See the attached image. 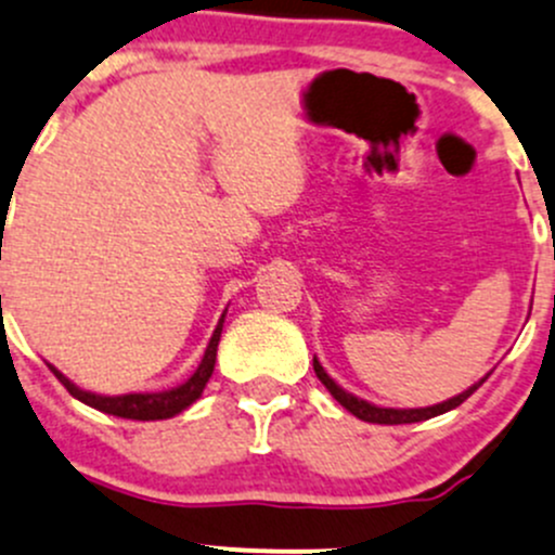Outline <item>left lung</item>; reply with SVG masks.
I'll return each instance as SVG.
<instances>
[{
  "label": "left lung",
  "instance_id": "8db88e82",
  "mask_svg": "<svg viewBox=\"0 0 555 555\" xmlns=\"http://www.w3.org/2000/svg\"><path fill=\"white\" fill-rule=\"evenodd\" d=\"M312 370H315L318 380H321L323 386L328 388V393H332V397L337 399V402L343 404V408L348 410V413H353L356 418L366 421V424H388V426H397V424H418V421L435 418V415L448 413V410L459 408V404L466 402V399H469L472 393H475L477 388H480L482 383H486V377H482L480 383H475V386H472V388H466L464 393H459V397L448 399V402H442V404H435V408H421V410H393V408H375V404H370V402H364V399L353 397V393L343 391V388H339L337 383H334L332 377H328L326 372H323V366L318 364V359H312Z\"/></svg>",
  "mask_w": 555,
  "mask_h": 555
}]
</instances>
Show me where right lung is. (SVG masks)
Returning a JSON list of instances; mask_svg holds the SVG:
<instances>
[{"label": "right lung", "instance_id": "1", "mask_svg": "<svg viewBox=\"0 0 555 555\" xmlns=\"http://www.w3.org/2000/svg\"><path fill=\"white\" fill-rule=\"evenodd\" d=\"M223 332V315L218 321L216 332H212L210 345H207L205 356H202L199 366H196L194 375L189 377L185 383H180L178 388H169V391H156V393H124V397H99V393L83 391L75 383H69L67 377L62 375L59 370H53V375L62 380V386L73 393L75 399H80L83 404H89L93 410H102L107 415H118V418H129V421H164L172 418V415L183 413L185 408L196 402L205 391L207 380L212 375V366H216V353H218V339H221Z\"/></svg>", "mask_w": 555, "mask_h": 555}]
</instances>
